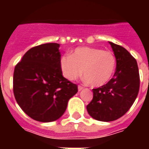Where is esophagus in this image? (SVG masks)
<instances>
[{"mask_svg": "<svg viewBox=\"0 0 149 149\" xmlns=\"http://www.w3.org/2000/svg\"><path fill=\"white\" fill-rule=\"evenodd\" d=\"M83 88H84L83 86H81V85H78V91H81Z\"/></svg>", "mask_w": 149, "mask_h": 149, "instance_id": "34e87169", "label": "esophagus"}]
</instances>
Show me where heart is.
Instances as JSON below:
<instances>
[{"label":"heart","instance_id":"1","mask_svg":"<svg viewBox=\"0 0 149 149\" xmlns=\"http://www.w3.org/2000/svg\"><path fill=\"white\" fill-rule=\"evenodd\" d=\"M60 65L62 74L68 81H74L82 74L84 80L95 87L105 84L116 68V58L110 51L92 47L77 48L71 56H63Z\"/></svg>","mask_w":149,"mask_h":149}]
</instances>
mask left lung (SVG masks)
Returning <instances> with one entry per match:
<instances>
[{
  "label": "left lung",
  "mask_w": 149,
  "mask_h": 149,
  "mask_svg": "<svg viewBox=\"0 0 149 149\" xmlns=\"http://www.w3.org/2000/svg\"><path fill=\"white\" fill-rule=\"evenodd\" d=\"M116 60L113 77L106 84L93 88V98L87 105L88 114L100 121H112L131 108L140 88V75L136 59L122 46L109 42Z\"/></svg>",
  "instance_id": "obj_1"
}]
</instances>
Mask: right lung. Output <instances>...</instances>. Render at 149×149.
I'll use <instances>...</instances> for the list:
<instances>
[{
	"mask_svg": "<svg viewBox=\"0 0 149 149\" xmlns=\"http://www.w3.org/2000/svg\"><path fill=\"white\" fill-rule=\"evenodd\" d=\"M60 45L47 43L28 51L16 65L13 93L29 117L52 122L61 116L68 100L77 93V85L62 75Z\"/></svg>",
	"mask_w": 149,
	"mask_h": 149,
	"instance_id": "right-lung-1",
	"label": "right lung"
}]
</instances>
